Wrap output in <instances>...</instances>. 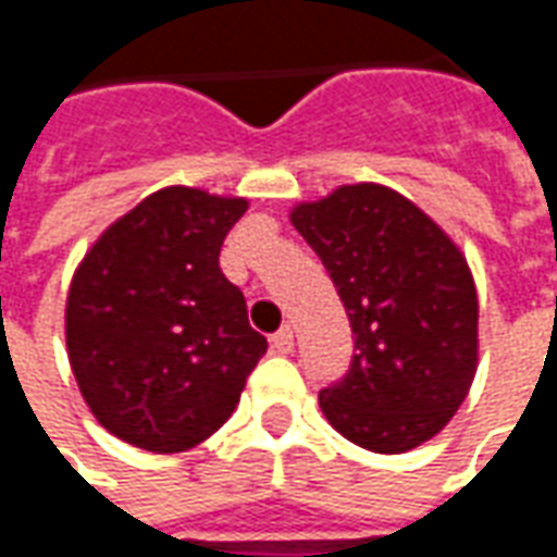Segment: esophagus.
Returning <instances> with one entry per match:
<instances>
[{"mask_svg": "<svg viewBox=\"0 0 557 557\" xmlns=\"http://www.w3.org/2000/svg\"><path fill=\"white\" fill-rule=\"evenodd\" d=\"M292 346H295V334H292L289 325H283L277 331V334H271V349L280 351V355H286V351H292Z\"/></svg>", "mask_w": 557, "mask_h": 557, "instance_id": "esophagus-1", "label": "esophagus"}]
</instances>
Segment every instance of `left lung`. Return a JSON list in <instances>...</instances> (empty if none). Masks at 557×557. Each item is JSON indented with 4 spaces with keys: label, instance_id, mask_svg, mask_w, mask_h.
Segmentation results:
<instances>
[{
    "label": "left lung",
    "instance_id": "obj_1",
    "mask_svg": "<svg viewBox=\"0 0 557 557\" xmlns=\"http://www.w3.org/2000/svg\"><path fill=\"white\" fill-rule=\"evenodd\" d=\"M349 315L355 355L319 391L331 426L373 454L418 447L462 406L478 370V292L456 244L382 184L292 211Z\"/></svg>",
    "mask_w": 557,
    "mask_h": 557
}]
</instances>
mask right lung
<instances>
[{
    "mask_svg": "<svg viewBox=\"0 0 557 557\" xmlns=\"http://www.w3.org/2000/svg\"><path fill=\"white\" fill-rule=\"evenodd\" d=\"M247 202L166 187L115 220L67 292V358L101 426L178 454L230 418L268 339L220 247Z\"/></svg>",
    "mask_w": 557,
    "mask_h": 557,
    "instance_id": "add662e5",
    "label": "right lung"
}]
</instances>
